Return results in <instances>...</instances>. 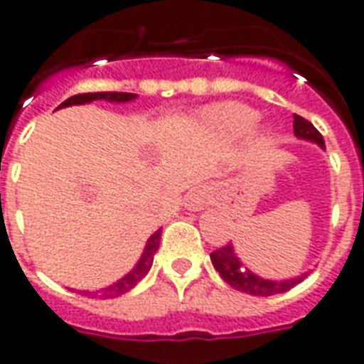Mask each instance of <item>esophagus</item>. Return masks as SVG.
<instances>
[{
	"label": "esophagus",
	"mask_w": 364,
	"mask_h": 364,
	"mask_svg": "<svg viewBox=\"0 0 364 364\" xmlns=\"http://www.w3.org/2000/svg\"><path fill=\"white\" fill-rule=\"evenodd\" d=\"M209 203V192L205 188H196L192 192L188 193L186 198V207L188 211H201L205 205Z\"/></svg>",
	"instance_id": "esophagus-1"
}]
</instances>
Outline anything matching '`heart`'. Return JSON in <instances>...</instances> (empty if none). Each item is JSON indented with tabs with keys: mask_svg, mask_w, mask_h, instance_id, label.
<instances>
[{
	"mask_svg": "<svg viewBox=\"0 0 364 364\" xmlns=\"http://www.w3.org/2000/svg\"><path fill=\"white\" fill-rule=\"evenodd\" d=\"M257 119H259V113L255 109L247 107L244 103H236V101L217 103L203 111L205 122L218 132L228 134V136L245 134L255 124Z\"/></svg>",
	"mask_w": 364,
	"mask_h": 364,
	"instance_id": "b5f03b06",
	"label": "heart"
}]
</instances>
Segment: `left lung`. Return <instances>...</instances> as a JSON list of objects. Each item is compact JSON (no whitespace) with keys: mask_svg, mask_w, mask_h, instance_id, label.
I'll list each match as a JSON object with an SVG mask.
<instances>
[{"mask_svg":"<svg viewBox=\"0 0 364 364\" xmlns=\"http://www.w3.org/2000/svg\"><path fill=\"white\" fill-rule=\"evenodd\" d=\"M294 134L299 140L313 141L316 146H321L324 149V140H322L321 132L316 130L309 120H305L299 114H294ZM213 267L217 269V272L223 276V280L226 284H230L232 288L240 289L244 294H251V296H274V294H284L291 289L296 284H299L307 274L297 276V278H288V280H269L263 276L251 272L245 267L240 257L234 251L232 244L224 245L220 250L213 251L211 253Z\"/></svg>","mask_w":364,"mask_h":364,"instance_id":"left-lung-1","label":"left lung"}]
</instances>
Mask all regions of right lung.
Segmentation results:
<instances>
[{"label":"right lung","mask_w":364,"mask_h":364,"mask_svg":"<svg viewBox=\"0 0 364 364\" xmlns=\"http://www.w3.org/2000/svg\"><path fill=\"white\" fill-rule=\"evenodd\" d=\"M138 97L136 94H127V92H95V94H78V95H73V97H68L65 100L59 105L57 109L61 107H70V105H84V103H92L95 100H101V101H111V103H128V101H134ZM159 244H161V228L155 234L149 236L147 240L146 247H144V253L141 257L138 259V263L134 264V269L130 272L119 278L117 282H113L111 286H105V288L101 289H95V291H84V294H94V296H100V297H119L122 294H127L130 289L136 286V284L140 282L141 278L149 272L153 264V257L159 250Z\"/></svg>","instance_id":"add662e5"}]
</instances>
